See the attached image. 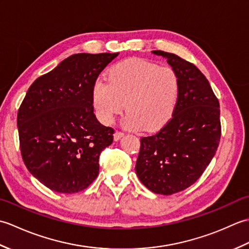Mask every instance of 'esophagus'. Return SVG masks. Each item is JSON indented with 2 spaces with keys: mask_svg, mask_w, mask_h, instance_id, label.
<instances>
[{
  "mask_svg": "<svg viewBox=\"0 0 249 249\" xmlns=\"http://www.w3.org/2000/svg\"><path fill=\"white\" fill-rule=\"evenodd\" d=\"M123 136H124V133H122V131H120V130H116L115 133H114V135H113V139H114V141H118Z\"/></svg>",
  "mask_w": 249,
  "mask_h": 249,
  "instance_id": "34e87169",
  "label": "esophagus"
}]
</instances>
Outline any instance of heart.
I'll use <instances>...</instances> for the list:
<instances>
[{"instance_id":"obj_1","label":"heart","mask_w":249,"mask_h":249,"mask_svg":"<svg viewBox=\"0 0 249 249\" xmlns=\"http://www.w3.org/2000/svg\"><path fill=\"white\" fill-rule=\"evenodd\" d=\"M181 81L169 66L143 59H126L110 67L107 80L98 78L92 87V105L97 118L111 124L126 107L127 128L157 130L176 112Z\"/></svg>"}]
</instances>
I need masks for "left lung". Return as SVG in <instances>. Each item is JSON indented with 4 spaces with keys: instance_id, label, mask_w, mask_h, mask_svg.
<instances>
[{
    "instance_id": "8db88e82",
    "label": "left lung",
    "mask_w": 249,
    "mask_h": 249,
    "mask_svg": "<svg viewBox=\"0 0 249 249\" xmlns=\"http://www.w3.org/2000/svg\"><path fill=\"white\" fill-rule=\"evenodd\" d=\"M178 72L181 93L172 119L155 135L142 137L136 173L151 192L172 195L202 176L212 160L221 135L219 102L208 79L193 63L161 50Z\"/></svg>"
}]
</instances>
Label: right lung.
<instances>
[{
    "mask_svg": "<svg viewBox=\"0 0 249 249\" xmlns=\"http://www.w3.org/2000/svg\"><path fill=\"white\" fill-rule=\"evenodd\" d=\"M119 53H77L37 78L17 115L21 156L46 187L75 194L98 176L99 155L114 130L97 121L92 87Z\"/></svg>",
    "mask_w": 249,
    "mask_h": 249,
    "instance_id": "right-lung-1",
    "label": "right lung"
}]
</instances>
